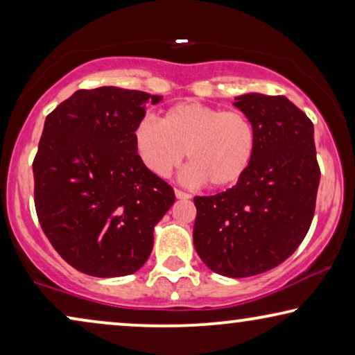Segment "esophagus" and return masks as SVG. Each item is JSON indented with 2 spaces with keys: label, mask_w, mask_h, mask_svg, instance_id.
Wrapping results in <instances>:
<instances>
[{
  "label": "esophagus",
  "mask_w": 355,
  "mask_h": 355,
  "mask_svg": "<svg viewBox=\"0 0 355 355\" xmlns=\"http://www.w3.org/2000/svg\"><path fill=\"white\" fill-rule=\"evenodd\" d=\"M174 196H176V198H181V200H187V198H191V196H189L187 192L179 191V189H176V191H174Z\"/></svg>",
  "instance_id": "esophagus-1"
}]
</instances>
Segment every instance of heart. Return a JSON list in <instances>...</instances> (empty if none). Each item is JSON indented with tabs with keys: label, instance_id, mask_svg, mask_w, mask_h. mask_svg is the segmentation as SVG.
Returning <instances> with one entry per match:
<instances>
[{
	"label": "heart",
	"instance_id": "1",
	"mask_svg": "<svg viewBox=\"0 0 355 355\" xmlns=\"http://www.w3.org/2000/svg\"><path fill=\"white\" fill-rule=\"evenodd\" d=\"M134 144L140 162L155 176L168 178L181 166L187 152V182L227 189L249 169L257 132L242 111L184 101L171 106L162 121L145 116L135 125Z\"/></svg>",
	"mask_w": 355,
	"mask_h": 355
}]
</instances>
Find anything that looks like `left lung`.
Returning <instances> with one entry per match:
<instances>
[{
    "instance_id": "1",
    "label": "left lung",
    "mask_w": 355,
    "mask_h": 355,
    "mask_svg": "<svg viewBox=\"0 0 355 355\" xmlns=\"http://www.w3.org/2000/svg\"><path fill=\"white\" fill-rule=\"evenodd\" d=\"M257 147L234 187L193 197V245L208 268L230 278L265 273L291 257L312 225L320 182L313 124L286 96L245 94Z\"/></svg>"
}]
</instances>
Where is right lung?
Segmentation results:
<instances>
[{"instance_id": "1", "label": "right lung", "mask_w": 355, "mask_h": 355, "mask_svg": "<svg viewBox=\"0 0 355 355\" xmlns=\"http://www.w3.org/2000/svg\"><path fill=\"white\" fill-rule=\"evenodd\" d=\"M148 101L162 96L119 87L77 90L45 119L33 159L37 216L58 254L85 275L135 273L176 198L135 150Z\"/></svg>"}]
</instances>
